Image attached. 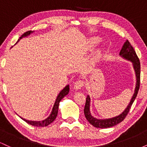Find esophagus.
Listing matches in <instances>:
<instances>
[{
  "label": "esophagus",
  "instance_id": "34e87169",
  "mask_svg": "<svg viewBox=\"0 0 147 147\" xmlns=\"http://www.w3.org/2000/svg\"><path fill=\"white\" fill-rule=\"evenodd\" d=\"M84 83L82 80L77 81V82H75V84H74V89H75V90H79V89H81L84 86Z\"/></svg>",
  "mask_w": 147,
  "mask_h": 147
}]
</instances>
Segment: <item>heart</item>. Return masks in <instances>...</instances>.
Returning <instances> with one entry per match:
<instances>
[{"instance_id": "obj_1", "label": "heart", "mask_w": 147, "mask_h": 147, "mask_svg": "<svg viewBox=\"0 0 147 147\" xmlns=\"http://www.w3.org/2000/svg\"><path fill=\"white\" fill-rule=\"evenodd\" d=\"M99 43V38H97V37H94V38H91V39L89 41L88 43V47L90 49H92L95 48L96 45H97Z\"/></svg>"}]
</instances>
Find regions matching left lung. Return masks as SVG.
Segmentation results:
<instances>
[{"mask_svg":"<svg viewBox=\"0 0 147 147\" xmlns=\"http://www.w3.org/2000/svg\"><path fill=\"white\" fill-rule=\"evenodd\" d=\"M119 56H121L122 58L125 59L126 60H129L133 63V68H134L135 72H136V88H135L134 94H133L132 98L129 105L126 108V109L119 115L116 116V117L109 118V119H99L97 118L94 117L92 115L90 112V96L88 95L86 97V101L85 107H84V115L85 117L88 121L90 124L95 126L96 128H101V129H105V128H110L112 126H114L117 124L122 122L129 113L130 109H131V106H132L133 102L136 99L137 97L138 90L140 88V62L139 58H138L136 52L133 49V46L129 43L128 40H126L125 43L123 45L122 50H120L119 52Z\"/></svg>","mask_w":147,"mask_h":147,"instance_id":"obj_1","label":"left lung"}]
</instances>
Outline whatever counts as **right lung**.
<instances>
[{
  "label": "right lung",
  "mask_w": 147,
  "mask_h": 147,
  "mask_svg": "<svg viewBox=\"0 0 147 147\" xmlns=\"http://www.w3.org/2000/svg\"><path fill=\"white\" fill-rule=\"evenodd\" d=\"M31 33H32V31H28L26 32L23 34L22 36L20 37L19 39L18 40V41L16 42V43H18V41H20V39H21L23 37H26L28 36H29ZM69 90H70V88H69V85H67L62 90L61 92H59L58 96H57L56 101H55V104H54L53 108H52V110L51 113H50L49 117H48L46 119H45L44 120L42 121H31V120H28V119H23V118L21 117L23 120H24L25 122H26L28 124H31L32 126H40V127H44V126H48L49 124H51L52 122H54L55 119H56L57 114H58V109H59V102H61L62 99L65 96H66L68 94Z\"/></svg>",
  "instance_id": "1"
}]
</instances>
